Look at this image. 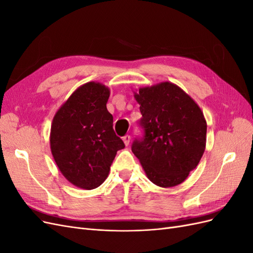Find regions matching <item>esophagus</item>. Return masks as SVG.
I'll list each match as a JSON object with an SVG mask.
<instances>
[{"mask_svg": "<svg viewBox=\"0 0 253 253\" xmlns=\"http://www.w3.org/2000/svg\"><path fill=\"white\" fill-rule=\"evenodd\" d=\"M122 140H124L125 144L127 147V145L129 144V141H131V136H129V135H126V136L124 137V138H122Z\"/></svg>", "mask_w": 253, "mask_h": 253, "instance_id": "esophagus-1", "label": "esophagus"}]
</instances>
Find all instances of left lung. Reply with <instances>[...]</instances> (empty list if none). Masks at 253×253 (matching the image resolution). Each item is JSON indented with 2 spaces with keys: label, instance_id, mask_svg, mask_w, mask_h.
<instances>
[{
  "label": "left lung",
  "instance_id": "1",
  "mask_svg": "<svg viewBox=\"0 0 253 253\" xmlns=\"http://www.w3.org/2000/svg\"><path fill=\"white\" fill-rule=\"evenodd\" d=\"M143 136L132 152L156 186H177L194 170L206 148L207 122L200 106L179 86L162 82L135 93Z\"/></svg>",
  "mask_w": 253,
  "mask_h": 253
}]
</instances>
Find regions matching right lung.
<instances>
[{"label":"right lung","mask_w":253,"mask_h":253,"mask_svg":"<svg viewBox=\"0 0 253 253\" xmlns=\"http://www.w3.org/2000/svg\"><path fill=\"white\" fill-rule=\"evenodd\" d=\"M110 89L87 82L76 89L57 111L50 128V150L64 177L91 190L106 179L117 151L125 143L113 129L106 109Z\"/></svg>","instance_id":"1"}]
</instances>
